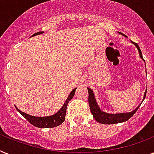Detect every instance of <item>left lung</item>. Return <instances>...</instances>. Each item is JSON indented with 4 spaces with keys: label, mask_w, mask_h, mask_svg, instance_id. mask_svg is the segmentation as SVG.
Wrapping results in <instances>:
<instances>
[{
    "label": "left lung",
    "mask_w": 154,
    "mask_h": 154,
    "mask_svg": "<svg viewBox=\"0 0 154 154\" xmlns=\"http://www.w3.org/2000/svg\"><path fill=\"white\" fill-rule=\"evenodd\" d=\"M121 34L125 37V34H122V33H121ZM133 44L135 45V46L137 48L139 54H140V57H141V58L143 59V57H142V53H141V49L139 48L138 45L137 44V43H134V42H133ZM87 89H88V91H89V108H90V111H91L92 114L94 116V119L96 120L97 122H99V123H101V124L112 125L126 122V121H128L137 112V110L138 109L139 106H140L139 105L138 107H137L134 111L129 112H120V113H113V114H111V113L103 112V111H101V109L99 108L98 105L97 103L94 94L93 93V90L90 88H87ZM146 91L145 93V94H144L143 101L145 97H146Z\"/></svg>",
    "instance_id": "1"
}]
</instances>
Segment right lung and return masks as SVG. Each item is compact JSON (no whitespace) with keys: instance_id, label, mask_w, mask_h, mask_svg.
Listing matches in <instances>:
<instances>
[{"instance_id":"obj_1","label":"right lung","mask_w":154,"mask_h":154,"mask_svg":"<svg viewBox=\"0 0 154 154\" xmlns=\"http://www.w3.org/2000/svg\"><path fill=\"white\" fill-rule=\"evenodd\" d=\"M44 32H36L33 36L36 35L42 34ZM75 91L76 89L72 90L70 94L68 97V98L66 99L65 104L63 105L59 111L57 113L52 115V116H48V117H34V116H31L27 113H25L24 112H21L20 109H18L16 107V109H17V111L20 112V114L22 115L23 117H25V119H27L28 122H30V124H32V125L37 127V128H53V127H57L58 125H60V124H62L63 122L65 120V114H66V108H67L68 103L69 102L70 100H72L75 94Z\"/></svg>"}]
</instances>
